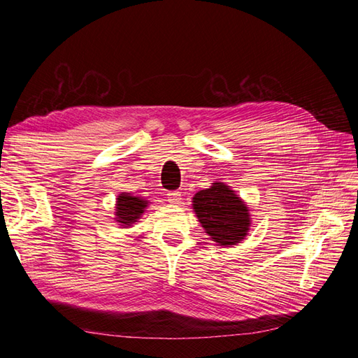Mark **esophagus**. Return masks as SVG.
I'll return each instance as SVG.
<instances>
[{
  "label": "esophagus",
  "mask_w": 358,
  "mask_h": 358,
  "mask_svg": "<svg viewBox=\"0 0 358 358\" xmlns=\"http://www.w3.org/2000/svg\"><path fill=\"white\" fill-rule=\"evenodd\" d=\"M167 200H169V203H171V204H179L180 203V192H178V191H173V192H169L167 194Z\"/></svg>",
  "instance_id": "esophagus-1"
}]
</instances>
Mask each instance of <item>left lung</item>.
<instances>
[{
  "label": "left lung",
  "instance_id": "8db88e82",
  "mask_svg": "<svg viewBox=\"0 0 358 358\" xmlns=\"http://www.w3.org/2000/svg\"><path fill=\"white\" fill-rule=\"evenodd\" d=\"M192 209L204 233L218 246L241 243L251 229V215L231 187L224 182H213L209 188L192 197Z\"/></svg>",
  "mask_w": 358,
  "mask_h": 358
}]
</instances>
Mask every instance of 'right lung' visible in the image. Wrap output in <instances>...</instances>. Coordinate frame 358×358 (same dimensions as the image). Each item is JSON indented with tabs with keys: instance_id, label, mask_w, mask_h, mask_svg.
<instances>
[{
	"instance_id": "add662e5",
	"label": "right lung",
	"mask_w": 358,
	"mask_h": 358,
	"mask_svg": "<svg viewBox=\"0 0 358 358\" xmlns=\"http://www.w3.org/2000/svg\"><path fill=\"white\" fill-rule=\"evenodd\" d=\"M149 201L143 197L133 196L129 192H121L116 199L115 221L121 229L133 227V224L138 222L140 216L145 213Z\"/></svg>"
}]
</instances>
